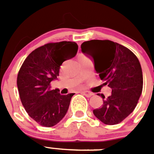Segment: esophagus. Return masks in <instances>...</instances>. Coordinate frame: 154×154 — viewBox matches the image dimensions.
<instances>
[{"instance_id": "34e87169", "label": "esophagus", "mask_w": 154, "mask_h": 154, "mask_svg": "<svg viewBox=\"0 0 154 154\" xmlns=\"http://www.w3.org/2000/svg\"><path fill=\"white\" fill-rule=\"evenodd\" d=\"M82 95H84L85 96H86V97L89 98L91 97L92 96H93V93H92V92H89V91H85V92H82Z\"/></svg>"}]
</instances>
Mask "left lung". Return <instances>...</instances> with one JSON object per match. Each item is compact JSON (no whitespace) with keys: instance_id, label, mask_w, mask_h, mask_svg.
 Returning <instances> with one entry per match:
<instances>
[{"instance_id":"left-lung-1","label":"left lung","mask_w":154,"mask_h":154,"mask_svg":"<svg viewBox=\"0 0 154 154\" xmlns=\"http://www.w3.org/2000/svg\"><path fill=\"white\" fill-rule=\"evenodd\" d=\"M82 51L93 58L95 69L103 85L112 89V94L102 96L101 108L94 115L106 125L121 123L137 106L143 90L142 69L138 58L129 48L109 40L83 42Z\"/></svg>"}]
</instances>
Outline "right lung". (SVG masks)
<instances>
[{
	"instance_id": "1",
	"label": "right lung",
	"mask_w": 154,
	"mask_h": 154,
	"mask_svg": "<svg viewBox=\"0 0 154 154\" xmlns=\"http://www.w3.org/2000/svg\"><path fill=\"white\" fill-rule=\"evenodd\" d=\"M78 51L74 42L48 43L29 54L17 74L21 103L36 123L45 127L56 125L66 114L74 93L61 95L51 82L59 75L62 64Z\"/></svg>"
}]
</instances>
